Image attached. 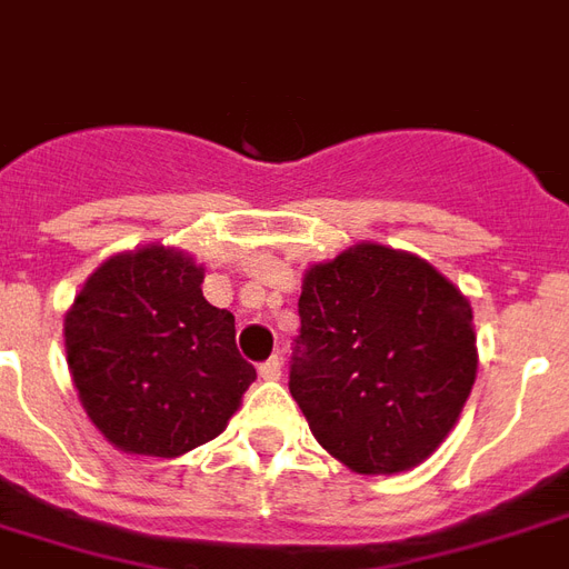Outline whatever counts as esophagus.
<instances>
[{
    "label": "esophagus",
    "instance_id": "esophagus-1",
    "mask_svg": "<svg viewBox=\"0 0 569 569\" xmlns=\"http://www.w3.org/2000/svg\"><path fill=\"white\" fill-rule=\"evenodd\" d=\"M259 375H261V378H264V381H277V378L283 375V362H280V359H277V357H271V359H268V362H261Z\"/></svg>",
    "mask_w": 569,
    "mask_h": 569
}]
</instances>
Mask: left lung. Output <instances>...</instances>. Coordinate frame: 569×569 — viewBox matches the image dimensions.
<instances>
[{
    "label": "left lung",
    "instance_id": "obj_1",
    "mask_svg": "<svg viewBox=\"0 0 569 569\" xmlns=\"http://www.w3.org/2000/svg\"><path fill=\"white\" fill-rule=\"evenodd\" d=\"M289 393L313 439L359 476L423 463L448 439L478 369L472 305L427 259L353 243L310 264Z\"/></svg>",
    "mask_w": 569,
    "mask_h": 569
}]
</instances>
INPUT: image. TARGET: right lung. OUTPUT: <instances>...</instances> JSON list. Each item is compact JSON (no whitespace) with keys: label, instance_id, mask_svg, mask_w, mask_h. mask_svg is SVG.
<instances>
[{"label":"right lung","instance_id":"1","mask_svg":"<svg viewBox=\"0 0 569 569\" xmlns=\"http://www.w3.org/2000/svg\"><path fill=\"white\" fill-rule=\"evenodd\" d=\"M203 268L163 243L116 252L63 320L81 408L118 451L182 457L216 439L256 381L234 317L203 298Z\"/></svg>","mask_w":569,"mask_h":569}]
</instances>
